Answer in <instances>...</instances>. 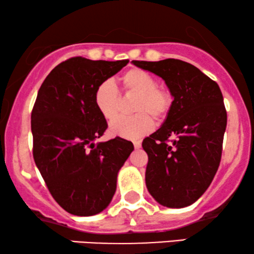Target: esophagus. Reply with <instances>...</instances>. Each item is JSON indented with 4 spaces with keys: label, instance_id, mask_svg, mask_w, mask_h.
Returning a JSON list of instances; mask_svg holds the SVG:
<instances>
[{
    "label": "esophagus",
    "instance_id": "34e87169",
    "mask_svg": "<svg viewBox=\"0 0 254 254\" xmlns=\"http://www.w3.org/2000/svg\"><path fill=\"white\" fill-rule=\"evenodd\" d=\"M133 146H134L135 149L140 148V147H141V141H140V140H135V141H133Z\"/></svg>",
    "mask_w": 254,
    "mask_h": 254
}]
</instances>
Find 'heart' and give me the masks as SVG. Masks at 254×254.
Wrapping results in <instances>:
<instances>
[{
	"instance_id": "1",
	"label": "heart",
	"mask_w": 254,
	"mask_h": 254,
	"mask_svg": "<svg viewBox=\"0 0 254 254\" xmlns=\"http://www.w3.org/2000/svg\"><path fill=\"white\" fill-rule=\"evenodd\" d=\"M121 85L127 93L137 95L133 116L119 117L110 126V133L124 139H138L154 128V121L162 120L173 106V94L167 87L156 85V79L147 71L132 67L121 77ZM120 94L110 80L102 81L94 92V105L103 119L112 121L120 110Z\"/></svg>"
}]
</instances>
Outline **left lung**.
Instances as JSON below:
<instances>
[{
  "label": "left lung",
  "instance_id": "1",
  "mask_svg": "<svg viewBox=\"0 0 254 254\" xmlns=\"http://www.w3.org/2000/svg\"><path fill=\"white\" fill-rule=\"evenodd\" d=\"M132 63L161 77L174 96L162 127L142 141L148 155L146 187L162 206H190L220 166L227 127L222 93L215 81L184 61Z\"/></svg>",
  "mask_w": 254,
  "mask_h": 254
}]
</instances>
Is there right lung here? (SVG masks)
I'll list each match as a JSON object with an SVG mask.
<instances>
[{
	"instance_id": "add662e5",
	"label": "right lung",
	"mask_w": 254,
	"mask_h": 254,
	"mask_svg": "<svg viewBox=\"0 0 254 254\" xmlns=\"http://www.w3.org/2000/svg\"><path fill=\"white\" fill-rule=\"evenodd\" d=\"M127 63L71 57L38 92L31 115L34 161L53 198L73 215H95L109 205L133 151L122 138L94 144L108 127L94 105L95 88Z\"/></svg>"
}]
</instances>
